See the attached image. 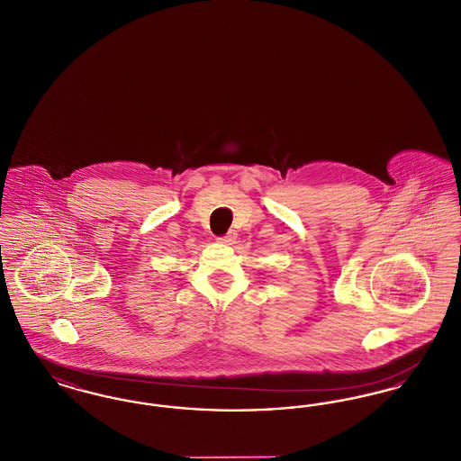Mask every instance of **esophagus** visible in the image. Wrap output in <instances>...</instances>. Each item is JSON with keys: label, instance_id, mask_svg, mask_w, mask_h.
<instances>
[{"label": "esophagus", "instance_id": "obj_1", "mask_svg": "<svg viewBox=\"0 0 461 461\" xmlns=\"http://www.w3.org/2000/svg\"><path fill=\"white\" fill-rule=\"evenodd\" d=\"M218 241H220V243H222V245H233V243L237 241V235H235L233 231H230L228 235H224V237H221V239H218Z\"/></svg>", "mask_w": 461, "mask_h": 461}]
</instances>
